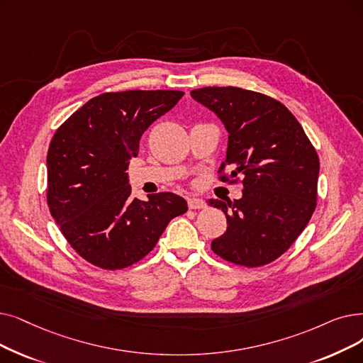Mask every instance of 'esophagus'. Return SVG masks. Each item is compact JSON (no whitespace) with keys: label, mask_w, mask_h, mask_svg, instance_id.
Returning <instances> with one entry per match:
<instances>
[{"label":"esophagus","mask_w":363,"mask_h":363,"mask_svg":"<svg viewBox=\"0 0 363 363\" xmlns=\"http://www.w3.org/2000/svg\"><path fill=\"white\" fill-rule=\"evenodd\" d=\"M188 208L190 209H204L206 208V201L199 197H190L188 199Z\"/></svg>","instance_id":"esophagus-1"}]
</instances>
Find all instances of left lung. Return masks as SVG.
I'll return each instance as SVG.
<instances>
[{
	"mask_svg": "<svg viewBox=\"0 0 363 363\" xmlns=\"http://www.w3.org/2000/svg\"><path fill=\"white\" fill-rule=\"evenodd\" d=\"M191 98L228 132L225 162L242 177L239 200L208 203L223 209L227 231L212 242L220 258L259 267L291 247L316 208L319 157L289 109L262 93L239 87H203Z\"/></svg>",
	"mask_w": 363,
	"mask_h": 363,
	"instance_id": "left-lung-1",
	"label": "left lung"
}]
</instances>
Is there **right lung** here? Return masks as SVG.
<instances>
[{"mask_svg":"<svg viewBox=\"0 0 363 363\" xmlns=\"http://www.w3.org/2000/svg\"><path fill=\"white\" fill-rule=\"evenodd\" d=\"M184 91L129 90L87 101L56 130L47 152V203L75 252L118 270L143 259L164 228L186 212L173 193L130 196L129 162L139 139Z\"/></svg>","mask_w":363,"mask_h":363,"instance_id":"right-lung-1","label":"right lung"}]
</instances>
